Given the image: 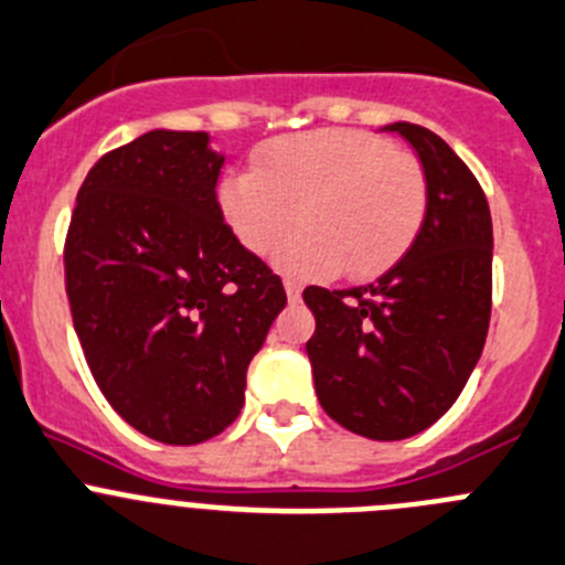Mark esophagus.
<instances>
[{
    "label": "esophagus",
    "mask_w": 565,
    "mask_h": 565,
    "mask_svg": "<svg viewBox=\"0 0 565 565\" xmlns=\"http://www.w3.org/2000/svg\"><path fill=\"white\" fill-rule=\"evenodd\" d=\"M286 294H288V299H291V302H299V297H302V286H299L297 279L286 277Z\"/></svg>",
    "instance_id": "34e87169"
}]
</instances>
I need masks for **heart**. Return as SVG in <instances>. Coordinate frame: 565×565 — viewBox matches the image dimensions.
I'll return each mask as SVG.
<instances>
[{"instance_id":"b5f03b06","label":"heart","mask_w":565,"mask_h":565,"mask_svg":"<svg viewBox=\"0 0 565 565\" xmlns=\"http://www.w3.org/2000/svg\"><path fill=\"white\" fill-rule=\"evenodd\" d=\"M427 177L411 152L363 130L274 138L252 171L218 185V207L252 255L282 244L277 263L302 277H377L394 266L427 216Z\"/></svg>"}]
</instances>
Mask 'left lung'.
<instances>
[{
    "instance_id": "1",
    "label": "left lung",
    "mask_w": 565,
    "mask_h": 565,
    "mask_svg": "<svg viewBox=\"0 0 565 565\" xmlns=\"http://www.w3.org/2000/svg\"><path fill=\"white\" fill-rule=\"evenodd\" d=\"M427 177V216L374 282L305 288L316 396L341 427L402 440L438 422L480 360L491 321L493 227L469 166L433 130L396 121Z\"/></svg>"
}]
</instances>
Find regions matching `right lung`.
I'll list each match as a JSON object with an SVG mask.
<instances>
[{
  "instance_id": "obj_1",
  "label": "right lung",
  "mask_w": 565,
  "mask_h": 565,
  "mask_svg": "<svg viewBox=\"0 0 565 565\" xmlns=\"http://www.w3.org/2000/svg\"><path fill=\"white\" fill-rule=\"evenodd\" d=\"M207 143V132L152 130L102 154L63 246L96 385L138 433L174 447L238 418L249 360L288 302L224 222V158Z\"/></svg>"
}]
</instances>
